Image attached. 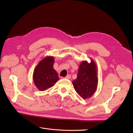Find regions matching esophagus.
<instances>
[{"label":"esophagus","mask_w":133,"mask_h":133,"mask_svg":"<svg viewBox=\"0 0 133 133\" xmlns=\"http://www.w3.org/2000/svg\"><path fill=\"white\" fill-rule=\"evenodd\" d=\"M65 78L66 79H70V78H71V75H70V74H69V75H67L66 77H65Z\"/></svg>","instance_id":"obj_1"}]
</instances>
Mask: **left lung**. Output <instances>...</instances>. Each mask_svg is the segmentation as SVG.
I'll return each mask as SVG.
<instances>
[{
	"mask_svg": "<svg viewBox=\"0 0 133 133\" xmlns=\"http://www.w3.org/2000/svg\"><path fill=\"white\" fill-rule=\"evenodd\" d=\"M98 82L95 62L92 59L90 63L83 61L79 67L77 79L72 81L76 92L83 99L90 98L97 90Z\"/></svg>",
	"mask_w": 133,
	"mask_h": 133,
	"instance_id": "obj_1",
	"label": "left lung"
}]
</instances>
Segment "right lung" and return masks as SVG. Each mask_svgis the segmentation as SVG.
<instances>
[{"label": "right lung", "instance_id": "right-lung-1", "mask_svg": "<svg viewBox=\"0 0 133 133\" xmlns=\"http://www.w3.org/2000/svg\"><path fill=\"white\" fill-rule=\"evenodd\" d=\"M54 56H47L39 62L33 73V81L40 91H44L52 87L59 78L54 69Z\"/></svg>", "mask_w": 133, "mask_h": 133}]
</instances>
